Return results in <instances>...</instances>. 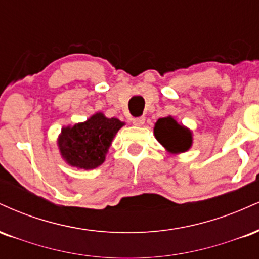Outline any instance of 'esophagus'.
Wrapping results in <instances>:
<instances>
[{"label": "esophagus", "instance_id": "esophagus-1", "mask_svg": "<svg viewBox=\"0 0 259 259\" xmlns=\"http://www.w3.org/2000/svg\"><path fill=\"white\" fill-rule=\"evenodd\" d=\"M144 123H145V117H138V118H134L133 119L134 125L141 126V125H144Z\"/></svg>", "mask_w": 259, "mask_h": 259}]
</instances>
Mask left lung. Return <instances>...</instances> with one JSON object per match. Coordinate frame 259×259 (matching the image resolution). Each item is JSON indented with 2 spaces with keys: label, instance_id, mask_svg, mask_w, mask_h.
<instances>
[{
  "label": "left lung",
  "instance_id": "1",
  "mask_svg": "<svg viewBox=\"0 0 259 259\" xmlns=\"http://www.w3.org/2000/svg\"><path fill=\"white\" fill-rule=\"evenodd\" d=\"M154 135L169 152H185L192 144L191 132L178 124L171 117L160 118L157 120Z\"/></svg>",
  "mask_w": 259,
  "mask_h": 259
}]
</instances>
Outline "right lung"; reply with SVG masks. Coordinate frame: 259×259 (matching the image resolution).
<instances>
[{
    "instance_id": "right-lung-1",
    "label": "right lung",
    "mask_w": 259,
    "mask_h": 259,
    "mask_svg": "<svg viewBox=\"0 0 259 259\" xmlns=\"http://www.w3.org/2000/svg\"><path fill=\"white\" fill-rule=\"evenodd\" d=\"M123 125L117 118H106L102 113H96L85 123L64 127L58 140L62 157L80 169L99 167L105 160L113 138Z\"/></svg>"
}]
</instances>
